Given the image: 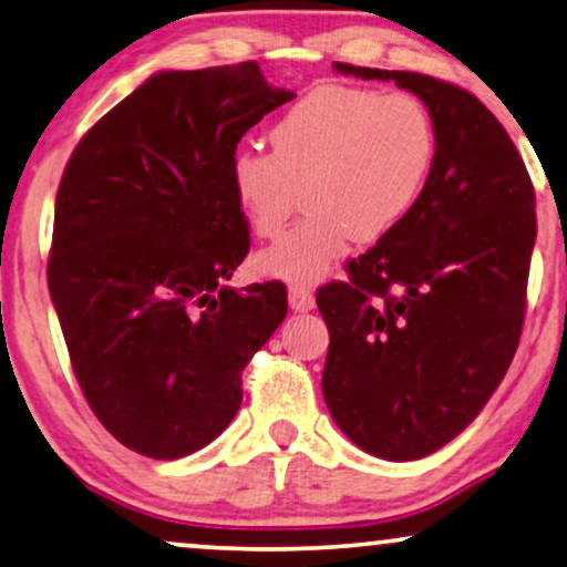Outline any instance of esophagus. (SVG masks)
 Returning a JSON list of instances; mask_svg holds the SVG:
<instances>
[{"label":"esophagus","instance_id":"obj_1","mask_svg":"<svg viewBox=\"0 0 567 567\" xmlns=\"http://www.w3.org/2000/svg\"><path fill=\"white\" fill-rule=\"evenodd\" d=\"M289 307L293 312H309L315 309V297L307 286H291L289 289Z\"/></svg>","mask_w":567,"mask_h":567}]
</instances>
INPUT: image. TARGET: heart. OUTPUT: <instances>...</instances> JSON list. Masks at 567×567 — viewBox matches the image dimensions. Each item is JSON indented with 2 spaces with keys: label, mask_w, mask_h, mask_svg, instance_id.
I'll list each match as a JSON object with an SVG mask.
<instances>
[{
  "label": "heart",
  "mask_w": 567,
  "mask_h": 567,
  "mask_svg": "<svg viewBox=\"0 0 567 567\" xmlns=\"http://www.w3.org/2000/svg\"><path fill=\"white\" fill-rule=\"evenodd\" d=\"M274 152H231L227 177L237 208L258 237H274L305 193L307 216L266 247L258 274L315 284L353 237L392 235L429 188L439 131L429 105L408 92L324 84L297 100L270 128Z\"/></svg>",
  "instance_id": "heart-1"
}]
</instances>
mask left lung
<instances>
[{"label": "left lung", "mask_w": 567, "mask_h": 567, "mask_svg": "<svg viewBox=\"0 0 567 567\" xmlns=\"http://www.w3.org/2000/svg\"><path fill=\"white\" fill-rule=\"evenodd\" d=\"M429 105L439 157L415 212L317 291L330 330L322 394L338 429L390 462L446 446L498 390L522 338L537 214L522 154L467 90L351 66Z\"/></svg>", "instance_id": "left-lung-1"}]
</instances>
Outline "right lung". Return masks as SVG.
I'll list each match as a JSON object with an SVG mask.
<instances>
[{"label": "right lung", "instance_id": "obj_1", "mask_svg": "<svg viewBox=\"0 0 567 567\" xmlns=\"http://www.w3.org/2000/svg\"><path fill=\"white\" fill-rule=\"evenodd\" d=\"M291 97L255 61L152 74L61 175L49 291L69 359L97 421L152 460L227 429L245 367L289 309L284 284L224 281L250 250L229 157Z\"/></svg>", "mask_w": 567, "mask_h": 567}]
</instances>
